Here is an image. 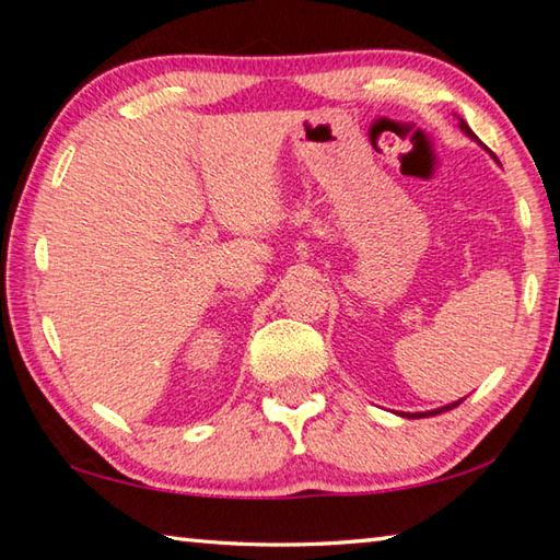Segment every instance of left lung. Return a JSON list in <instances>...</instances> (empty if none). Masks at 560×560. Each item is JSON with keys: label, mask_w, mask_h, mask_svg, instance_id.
<instances>
[{"label": "left lung", "mask_w": 560, "mask_h": 560, "mask_svg": "<svg viewBox=\"0 0 560 560\" xmlns=\"http://www.w3.org/2000/svg\"><path fill=\"white\" fill-rule=\"evenodd\" d=\"M459 128L464 130V132H467V136L469 138H474V140H477V136H474V132H471V128L467 126V122H464V120H459ZM462 400H457V402H452V405H444V407H440V410H430V412H415V415H407V417H430V415H440V412H447V410H452V407H457Z\"/></svg>", "instance_id": "1"}]
</instances>
